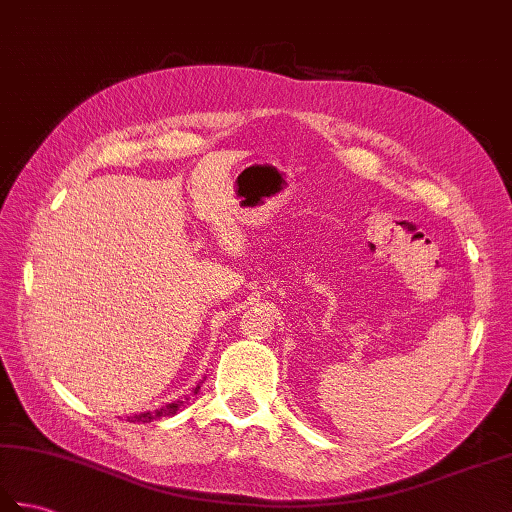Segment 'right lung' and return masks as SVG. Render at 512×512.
<instances>
[{
	"instance_id": "right-lung-1",
	"label": "right lung",
	"mask_w": 512,
	"mask_h": 512,
	"mask_svg": "<svg viewBox=\"0 0 512 512\" xmlns=\"http://www.w3.org/2000/svg\"><path fill=\"white\" fill-rule=\"evenodd\" d=\"M197 391H199V384H195V389H193L189 395L180 397V400L171 402V404H165V406H160V408H156V410H154V413H139V415H134V417H128V421H130V423H149V421H154V419L173 417V415L178 413V410H180L182 406H186V404L191 402V397H193V395H197Z\"/></svg>"
}]
</instances>
